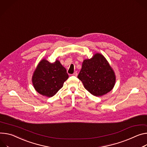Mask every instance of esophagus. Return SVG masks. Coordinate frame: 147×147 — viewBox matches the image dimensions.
I'll list each match as a JSON object with an SVG mask.
<instances>
[{"label":"esophagus","instance_id":"34e87169","mask_svg":"<svg viewBox=\"0 0 147 147\" xmlns=\"http://www.w3.org/2000/svg\"><path fill=\"white\" fill-rule=\"evenodd\" d=\"M72 76H75V77H77V71H75V72L72 74Z\"/></svg>","mask_w":147,"mask_h":147}]
</instances>
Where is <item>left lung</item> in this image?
Here are the masks:
<instances>
[{
	"mask_svg": "<svg viewBox=\"0 0 147 147\" xmlns=\"http://www.w3.org/2000/svg\"><path fill=\"white\" fill-rule=\"evenodd\" d=\"M77 77L84 88L96 97L105 95L112 90L116 81L114 70L105 57L99 53L91 59L83 60Z\"/></svg>",
	"mask_w": 147,
	"mask_h": 147,
	"instance_id": "obj_1",
	"label": "left lung"
}]
</instances>
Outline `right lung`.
Masks as SVG:
<instances>
[{"label":"right lung","instance_id":"1","mask_svg":"<svg viewBox=\"0 0 147 147\" xmlns=\"http://www.w3.org/2000/svg\"><path fill=\"white\" fill-rule=\"evenodd\" d=\"M68 78L66 69L59 60L50 63L44 58L37 64L32 80L35 90L40 94L51 97L63 87Z\"/></svg>","mask_w":147,"mask_h":147}]
</instances>
